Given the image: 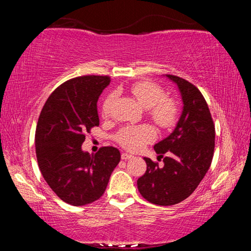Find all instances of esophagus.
I'll use <instances>...</instances> for the list:
<instances>
[{
	"mask_svg": "<svg viewBox=\"0 0 251 251\" xmlns=\"http://www.w3.org/2000/svg\"><path fill=\"white\" fill-rule=\"evenodd\" d=\"M131 157H133V155L128 154V152H122V159L126 160V159H129V158H131Z\"/></svg>",
	"mask_w": 251,
	"mask_h": 251,
	"instance_id": "34e87169",
	"label": "esophagus"
}]
</instances>
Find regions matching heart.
I'll return each instance as SVG.
<instances>
[{
  "mask_svg": "<svg viewBox=\"0 0 251 251\" xmlns=\"http://www.w3.org/2000/svg\"><path fill=\"white\" fill-rule=\"evenodd\" d=\"M130 93L143 107L147 108V114L160 128H169L177 121L178 105L175 100L165 96L163 87L151 80H141L130 86ZM114 93L105 97L101 104V115H110ZM155 138V130L147 124L126 126L116 134V141L128 151H138Z\"/></svg>",
  "mask_w": 251,
  "mask_h": 251,
  "instance_id": "b5f03b06",
  "label": "heart"
}]
</instances>
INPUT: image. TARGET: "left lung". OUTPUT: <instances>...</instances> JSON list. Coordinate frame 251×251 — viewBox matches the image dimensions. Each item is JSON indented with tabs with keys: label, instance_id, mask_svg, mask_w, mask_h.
Instances as JSON below:
<instances>
[{
	"label": "left lung",
	"instance_id": "1",
	"mask_svg": "<svg viewBox=\"0 0 251 251\" xmlns=\"http://www.w3.org/2000/svg\"><path fill=\"white\" fill-rule=\"evenodd\" d=\"M177 84L184 108L176 128L154 146L164 166L144 158L147 169L138 178L137 187L147 201L172 206L194 193L210 167L215 150V125L201 91L181 77L167 74Z\"/></svg>",
	"mask_w": 251,
	"mask_h": 251
}]
</instances>
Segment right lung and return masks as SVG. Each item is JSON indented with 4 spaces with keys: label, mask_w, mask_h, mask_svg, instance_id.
I'll use <instances>...</instances> for the list:
<instances>
[{
    "label": "right lung",
    "mask_w": 251,
    "mask_h": 251,
    "mask_svg": "<svg viewBox=\"0 0 251 251\" xmlns=\"http://www.w3.org/2000/svg\"><path fill=\"white\" fill-rule=\"evenodd\" d=\"M109 76L85 75L66 80L41 110L35 130L37 164L57 197L84 206L105 193L110 174L121 160L115 147L105 146L94 155L82 151L86 133L100 125L97 100Z\"/></svg>",
    "instance_id": "1"
}]
</instances>
